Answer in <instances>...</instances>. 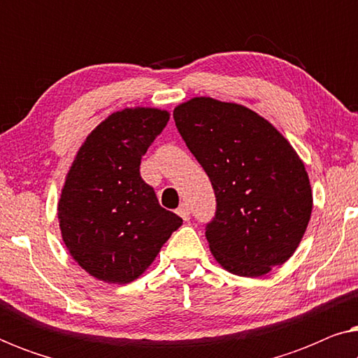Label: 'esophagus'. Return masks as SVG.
<instances>
[{"label": "esophagus", "mask_w": 358, "mask_h": 358, "mask_svg": "<svg viewBox=\"0 0 358 358\" xmlns=\"http://www.w3.org/2000/svg\"><path fill=\"white\" fill-rule=\"evenodd\" d=\"M178 215L184 220V222H189V220H190V212H189L187 205H185V203L180 205V207L178 208Z\"/></svg>", "instance_id": "1"}]
</instances>
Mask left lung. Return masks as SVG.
I'll use <instances>...</instances> for the list:
<instances>
[{
	"label": "left lung",
	"mask_w": 358,
	"mask_h": 358,
	"mask_svg": "<svg viewBox=\"0 0 358 358\" xmlns=\"http://www.w3.org/2000/svg\"><path fill=\"white\" fill-rule=\"evenodd\" d=\"M173 115L217 197L205 231L215 261L251 278L287 262L313 210L310 178L290 141L254 110L213 97H192Z\"/></svg>",
	"instance_id": "1"
}]
</instances>
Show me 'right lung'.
<instances>
[{"instance_id":"right-lung-1","label":"right lung","mask_w":358,"mask_h":358,"mask_svg":"<svg viewBox=\"0 0 358 358\" xmlns=\"http://www.w3.org/2000/svg\"><path fill=\"white\" fill-rule=\"evenodd\" d=\"M169 120L156 107H125L80 146L58 199L63 243L97 280L130 283L145 273L182 218L161 207L140 161Z\"/></svg>"}]
</instances>
